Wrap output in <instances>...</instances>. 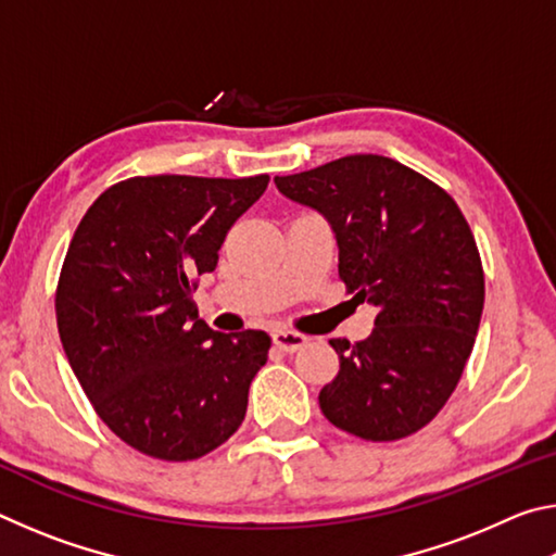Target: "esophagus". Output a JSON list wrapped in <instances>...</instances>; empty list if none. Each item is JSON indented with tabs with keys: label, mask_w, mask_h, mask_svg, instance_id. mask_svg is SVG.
<instances>
[{
	"label": "esophagus",
	"mask_w": 556,
	"mask_h": 556,
	"mask_svg": "<svg viewBox=\"0 0 556 556\" xmlns=\"http://www.w3.org/2000/svg\"><path fill=\"white\" fill-rule=\"evenodd\" d=\"M271 341H275V345L279 348V351L296 353V351H301V348L308 343V338L296 333V331H275V333H271Z\"/></svg>",
	"instance_id": "1"
}]
</instances>
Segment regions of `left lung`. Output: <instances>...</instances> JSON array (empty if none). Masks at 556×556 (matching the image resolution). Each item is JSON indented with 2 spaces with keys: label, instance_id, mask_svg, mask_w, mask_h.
Masks as SVG:
<instances>
[{
  "label": "left lung",
  "instance_id": "obj_1",
  "mask_svg": "<svg viewBox=\"0 0 556 556\" xmlns=\"http://www.w3.org/2000/svg\"><path fill=\"white\" fill-rule=\"evenodd\" d=\"M275 184L331 223L338 277L378 308L365 341H331L341 370L318 392L326 419L365 441L427 427L456 390L483 314V265L464 213L427 176L378 154Z\"/></svg>",
  "mask_w": 556,
  "mask_h": 556
}]
</instances>
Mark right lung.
I'll return each mask as SVG.
<instances>
[{
    "label": "right lung",
    "mask_w": 556,
    "mask_h": 556,
    "mask_svg": "<svg viewBox=\"0 0 556 556\" xmlns=\"http://www.w3.org/2000/svg\"><path fill=\"white\" fill-rule=\"evenodd\" d=\"M267 184V174L127 178L90 205L68 244L55 289L63 351L98 417L147 456L201 458L242 425L271 341L213 331L193 291Z\"/></svg>",
    "instance_id": "right-lung-1"
}]
</instances>
